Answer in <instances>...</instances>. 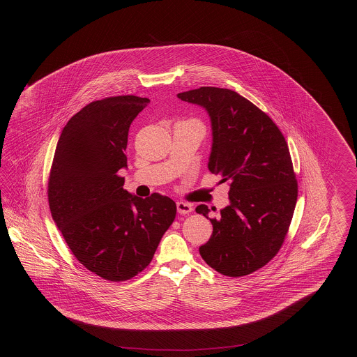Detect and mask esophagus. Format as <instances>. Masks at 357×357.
<instances>
[{
	"label": "esophagus",
	"mask_w": 357,
	"mask_h": 357,
	"mask_svg": "<svg viewBox=\"0 0 357 357\" xmlns=\"http://www.w3.org/2000/svg\"><path fill=\"white\" fill-rule=\"evenodd\" d=\"M176 210L179 214H188L192 211V206L186 202H176Z\"/></svg>",
	"instance_id": "esophagus-1"
}]
</instances>
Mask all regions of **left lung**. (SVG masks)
Masks as SVG:
<instances>
[{
    "label": "left lung",
    "mask_w": 357,
    "mask_h": 357,
    "mask_svg": "<svg viewBox=\"0 0 357 357\" xmlns=\"http://www.w3.org/2000/svg\"><path fill=\"white\" fill-rule=\"evenodd\" d=\"M178 98L207 111L208 170L230 186V204L210 220L213 234L199 253L223 275L250 274L278 253L293 218L298 187L287 140L265 112L231 89L201 86ZM195 211L208 218L206 204Z\"/></svg>",
    "instance_id": "left-lung-1"
}]
</instances>
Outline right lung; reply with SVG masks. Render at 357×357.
<instances>
[{
  "instance_id": "obj_1",
  "label": "right lung",
  "mask_w": 357,
  "mask_h": 357,
  "mask_svg": "<svg viewBox=\"0 0 357 357\" xmlns=\"http://www.w3.org/2000/svg\"><path fill=\"white\" fill-rule=\"evenodd\" d=\"M150 102L134 95L86 104L57 142L48 201L52 218L77 261L108 281L144 271L175 220L176 204L158 192L139 198L123 188L128 130Z\"/></svg>"
}]
</instances>
